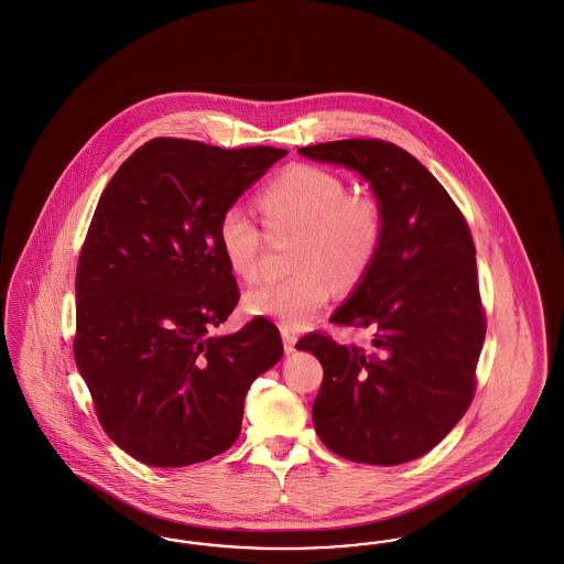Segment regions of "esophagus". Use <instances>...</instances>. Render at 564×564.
<instances>
[{"mask_svg":"<svg viewBox=\"0 0 564 564\" xmlns=\"http://www.w3.org/2000/svg\"><path fill=\"white\" fill-rule=\"evenodd\" d=\"M282 341H284V351L293 354L294 345H296V335L291 333V330H286V328H282Z\"/></svg>","mask_w":564,"mask_h":564,"instance_id":"34e87169","label":"esophagus"}]
</instances>
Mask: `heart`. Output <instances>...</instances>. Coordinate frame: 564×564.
<instances>
[{"mask_svg":"<svg viewBox=\"0 0 564 564\" xmlns=\"http://www.w3.org/2000/svg\"><path fill=\"white\" fill-rule=\"evenodd\" d=\"M257 206L273 238L296 234L291 257L296 273L250 289L245 310L286 330H301L316 318L333 296V284L339 291L360 286L381 252V204L367 194H349L335 172L312 164L289 166L259 192ZM217 240L238 278L250 282L259 275L265 236L245 208L223 210Z\"/></svg>","mask_w":564,"mask_h":564,"instance_id":"1","label":"heart"}]
</instances>
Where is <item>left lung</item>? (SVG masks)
<instances>
[{"instance_id": "left-lung-1", "label": "left lung", "mask_w": 564, "mask_h": 564, "mask_svg": "<svg viewBox=\"0 0 564 564\" xmlns=\"http://www.w3.org/2000/svg\"><path fill=\"white\" fill-rule=\"evenodd\" d=\"M367 178L381 204V252L330 322L370 328L372 347L310 333L296 349L324 368L319 441L339 457L400 466L432 451L466 415L487 335L476 248L457 204L409 151L379 139L299 149Z\"/></svg>"}]
</instances>
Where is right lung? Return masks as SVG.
Here are the masks:
<instances>
[{
  "label": "right lung",
  "mask_w": 564,
  "mask_h": 564,
  "mask_svg": "<svg viewBox=\"0 0 564 564\" xmlns=\"http://www.w3.org/2000/svg\"><path fill=\"white\" fill-rule=\"evenodd\" d=\"M275 148L151 139L98 199L75 273V365L107 436L153 467L227 451L252 381L282 358L270 319L215 337L238 305L217 225Z\"/></svg>",
  "instance_id": "add662e5"
}]
</instances>
